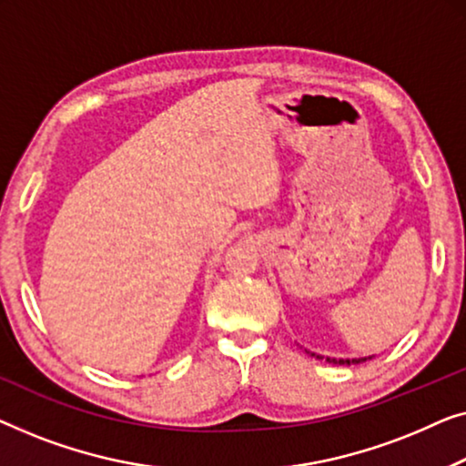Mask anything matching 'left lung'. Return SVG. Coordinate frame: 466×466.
I'll list each match as a JSON object with an SVG mask.
<instances>
[{
  "label": "left lung",
  "instance_id": "8db88e82",
  "mask_svg": "<svg viewBox=\"0 0 466 466\" xmlns=\"http://www.w3.org/2000/svg\"><path fill=\"white\" fill-rule=\"evenodd\" d=\"M327 361H329V363H339V365H350V363H361V361H365V359H352V361H350V359H339V361H336V359H327Z\"/></svg>",
  "mask_w": 466,
  "mask_h": 466
}]
</instances>
